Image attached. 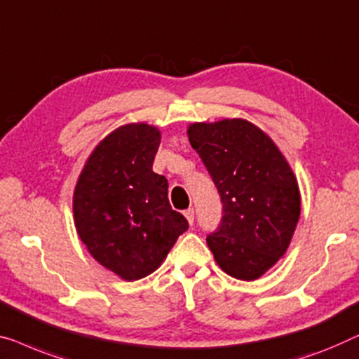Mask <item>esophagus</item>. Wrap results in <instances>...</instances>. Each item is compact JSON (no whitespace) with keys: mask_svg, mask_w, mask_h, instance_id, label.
I'll use <instances>...</instances> for the list:
<instances>
[{"mask_svg":"<svg viewBox=\"0 0 359 359\" xmlns=\"http://www.w3.org/2000/svg\"><path fill=\"white\" fill-rule=\"evenodd\" d=\"M184 217H186V220H188L189 225H192V223H194V209L184 210Z\"/></svg>","mask_w":359,"mask_h":359,"instance_id":"34e87169","label":"esophagus"}]
</instances>
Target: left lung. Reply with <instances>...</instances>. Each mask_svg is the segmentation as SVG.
Returning <instances> with one entry per match:
<instances>
[{
	"mask_svg": "<svg viewBox=\"0 0 359 359\" xmlns=\"http://www.w3.org/2000/svg\"><path fill=\"white\" fill-rule=\"evenodd\" d=\"M188 137L223 202L218 231L207 236L215 262L238 280H256L287 252L301 214L288 160L266 131L243 118L191 123Z\"/></svg>",
	"mask_w": 359,
	"mask_h": 359,
	"instance_id": "left-lung-1",
	"label": "left lung"
}]
</instances>
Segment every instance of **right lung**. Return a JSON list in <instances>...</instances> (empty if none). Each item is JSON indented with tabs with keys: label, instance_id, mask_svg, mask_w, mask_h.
Listing matches in <instances>:
<instances>
[{
	"label": "right lung",
	"instance_id": "right-lung-1",
	"mask_svg": "<svg viewBox=\"0 0 359 359\" xmlns=\"http://www.w3.org/2000/svg\"><path fill=\"white\" fill-rule=\"evenodd\" d=\"M162 133L128 123L92 150L72 194L74 225L95 261L134 282L167 259L186 218L171 209L167 178L152 171Z\"/></svg>",
	"mask_w": 359,
	"mask_h": 359
}]
</instances>
